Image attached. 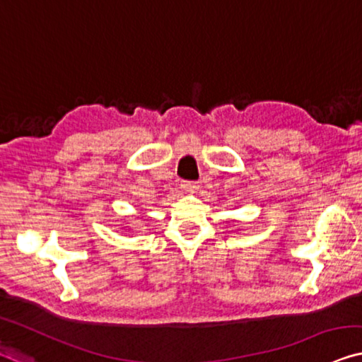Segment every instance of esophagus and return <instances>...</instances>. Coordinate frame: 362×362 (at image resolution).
I'll list each match as a JSON object with an SVG mask.
<instances>
[{"instance_id": "34e87169", "label": "esophagus", "mask_w": 362, "mask_h": 362, "mask_svg": "<svg viewBox=\"0 0 362 362\" xmlns=\"http://www.w3.org/2000/svg\"><path fill=\"white\" fill-rule=\"evenodd\" d=\"M180 187H182V190L183 192H187V193H192V192H195L197 190V188H198V185H197V183L195 182H182L180 183Z\"/></svg>"}]
</instances>
